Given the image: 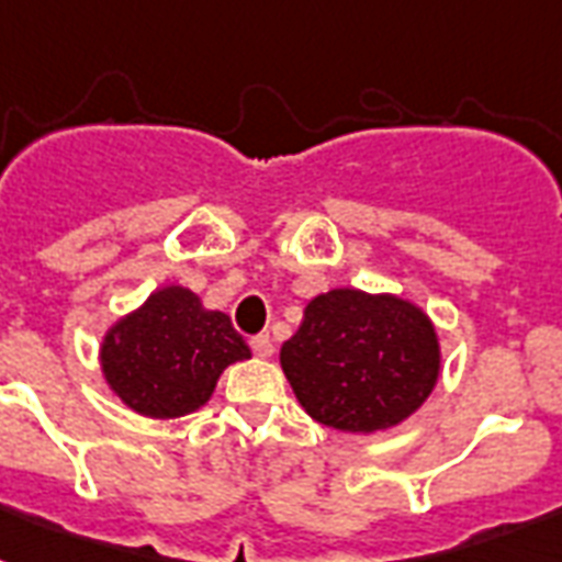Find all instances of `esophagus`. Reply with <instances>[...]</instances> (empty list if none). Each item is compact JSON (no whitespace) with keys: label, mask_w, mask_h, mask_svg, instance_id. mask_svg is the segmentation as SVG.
Segmentation results:
<instances>
[{"label":"esophagus","mask_w":562,"mask_h":562,"mask_svg":"<svg viewBox=\"0 0 562 562\" xmlns=\"http://www.w3.org/2000/svg\"><path fill=\"white\" fill-rule=\"evenodd\" d=\"M250 347H254V352L259 359H271L273 356L271 335H256V338H250Z\"/></svg>","instance_id":"obj_1"}]
</instances>
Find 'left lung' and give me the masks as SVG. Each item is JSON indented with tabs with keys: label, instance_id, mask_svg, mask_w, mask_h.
Segmentation results:
<instances>
[{
	"label": "left lung",
	"instance_id": "left-lung-1",
	"mask_svg": "<svg viewBox=\"0 0 562 562\" xmlns=\"http://www.w3.org/2000/svg\"><path fill=\"white\" fill-rule=\"evenodd\" d=\"M280 364L308 417L375 435L405 423L431 396L443 352L431 317L414 300L333 289L308 300Z\"/></svg>",
	"mask_w": 562,
	"mask_h": 562
}]
</instances>
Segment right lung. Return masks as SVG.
I'll list each match as a JSON object with an SVG mask.
<instances>
[{
  "label": "right lung",
  "instance_id": "obj_1",
  "mask_svg": "<svg viewBox=\"0 0 562 562\" xmlns=\"http://www.w3.org/2000/svg\"><path fill=\"white\" fill-rule=\"evenodd\" d=\"M250 359L229 315L206 308L192 289L162 285L108 326L101 375L127 408L154 419L187 417L215 393L221 373Z\"/></svg>",
  "mask_w": 562,
  "mask_h": 562
}]
</instances>
